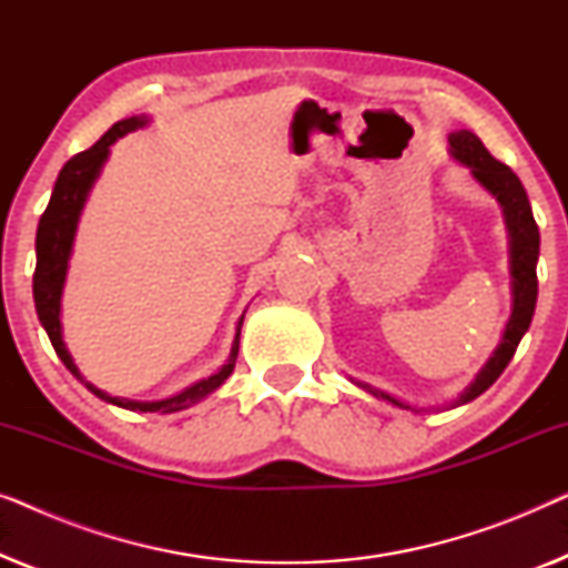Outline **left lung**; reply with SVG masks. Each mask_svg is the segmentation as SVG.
Listing matches in <instances>:
<instances>
[{"label": "left lung", "mask_w": 568, "mask_h": 568, "mask_svg": "<svg viewBox=\"0 0 568 568\" xmlns=\"http://www.w3.org/2000/svg\"><path fill=\"white\" fill-rule=\"evenodd\" d=\"M449 154L457 162H463L465 168H470V173L476 181L484 185V189L491 193V196L501 204L504 212V222H507L509 230V271H511V315L507 321V328L501 333L499 346L491 354V359L484 364V369L478 372L476 379L465 387L460 398L455 400V406L460 403H468L473 398H478L480 393H486L491 387L507 364L515 356L519 341L530 328L532 323V313H535V300H538V274H535V266H538V255H540V232L538 224H535L532 209H530V199L519 183V178L511 173V168L504 165L496 158H491V152L486 150L484 142L473 134V131H455L449 134ZM364 390L375 395L379 400L393 403L398 408H410L408 403H403L393 395H387L377 387H372L367 383H356ZM416 410V408H410Z\"/></svg>", "instance_id": "1"}]
</instances>
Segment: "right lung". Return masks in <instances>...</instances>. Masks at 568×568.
<instances>
[{"instance_id": "right-lung-1", "label": "right lung", "mask_w": 568, "mask_h": 568, "mask_svg": "<svg viewBox=\"0 0 568 568\" xmlns=\"http://www.w3.org/2000/svg\"><path fill=\"white\" fill-rule=\"evenodd\" d=\"M146 123H150L146 115H131V119L113 123V126L90 146V150L74 154V158L69 160L64 168H61L57 185H53L49 206H45L41 222H38L33 300H36L38 321H41L45 333H49L53 352L59 354V359L67 364V369L72 372L80 383H84V387H88L92 395H98V398L113 403V406H119V408L142 410V414H173V410H183V408L193 406V403L204 400L206 395H212L216 387H220L224 379L232 375V369H235V362H237L243 317L237 321V333H235V341H232V352H230L227 364H222L220 372H214L212 377L199 379V383L185 387L183 393L170 395V398H165V400L115 398V395H108L100 390V387L88 383V379L80 375V369H77L72 354L67 352L64 338H61V321H59L61 290H64L69 255H72L77 222H80V214H82L84 201H88V193L92 189V183H95V178L100 175V168L105 165L108 154H111V144L115 142V139L126 136L129 131L142 129V126H146Z\"/></svg>"}]
</instances>
